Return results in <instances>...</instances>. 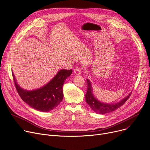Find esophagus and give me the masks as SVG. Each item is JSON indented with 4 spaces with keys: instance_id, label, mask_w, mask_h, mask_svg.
<instances>
[{
    "instance_id": "esophagus-1",
    "label": "esophagus",
    "mask_w": 150,
    "mask_h": 150,
    "mask_svg": "<svg viewBox=\"0 0 150 150\" xmlns=\"http://www.w3.org/2000/svg\"><path fill=\"white\" fill-rule=\"evenodd\" d=\"M74 72L76 75H80L81 73V68L79 67H76L74 70Z\"/></svg>"
}]
</instances>
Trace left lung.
Here are the masks:
<instances>
[{
  "instance_id": "8db88e82",
  "label": "left lung",
  "mask_w": 150,
  "mask_h": 150,
  "mask_svg": "<svg viewBox=\"0 0 150 150\" xmlns=\"http://www.w3.org/2000/svg\"><path fill=\"white\" fill-rule=\"evenodd\" d=\"M87 91L86 93V95H85V101H86L87 103L89 105V106L96 113H98L99 114H105L117 110L126 103L128 98L130 97L132 93L131 92L126 97H125L120 101L117 102V103H104L98 101L94 96L93 94L91 83L88 79H87Z\"/></svg>"
}]
</instances>
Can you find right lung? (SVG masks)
<instances>
[{
    "label": "right lung",
    "instance_id": "right-lung-1",
    "mask_svg": "<svg viewBox=\"0 0 150 150\" xmlns=\"http://www.w3.org/2000/svg\"><path fill=\"white\" fill-rule=\"evenodd\" d=\"M72 69H61L45 86L31 91L21 88L17 83L13 73L12 75L21 99L32 108L46 112L55 109L62 101L63 85L67 78L72 74Z\"/></svg>",
    "mask_w": 150,
    "mask_h": 150
}]
</instances>
